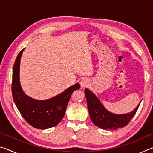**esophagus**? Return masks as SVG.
<instances>
[{"instance_id": "esophagus-1", "label": "esophagus", "mask_w": 153, "mask_h": 153, "mask_svg": "<svg viewBox=\"0 0 153 153\" xmlns=\"http://www.w3.org/2000/svg\"><path fill=\"white\" fill-rule=\"evenodd\" d=\"M80 85H81V87L82 88H84L87 87L89 85V81L87 78H84L81 80L80 82Z\"/></svg>"}]
</instances>
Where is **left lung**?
Here are the masks:
<instances>
[{
    "label": "left lung",
    "instance_id": "1",
    "mask_svg": "<svg viewBox=\"0 0 153 153\" xmlns=\"http://www.w3.org/2000/svg\"><path fill=\"white\" fill-rule=\"evenodd\" d=\"M90 117L96 126L102 129H116L128 125L135 115L140 104L131 111L125 114H115L108 111L94 93L88 88L85 89Z\"/></svg>",
    "mask_w": 153,
    "mask_h": 153
}]
</instances>
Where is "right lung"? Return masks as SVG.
<instances>
[{
    "mask_svg": "<svg viewBox=\"0 0 153 153\" xmlns=\"http://www.w3.org/2000/svg\"><path fill=\"white\" fill-rule=\"evenodd\" d=\"M20 51L13 69L12 94L17 109L25 120L32 127L40 129L53 128L60 122L65 113L69 98L80 85H73L61 94L46 100H36L25 94L19 80L20 60L24 51Z\"/></svg>",
    "mask_w": 153,
    "mask_h": 153,
    "instance_id": "1",
    "label": "right lung"
}]
</instances>
